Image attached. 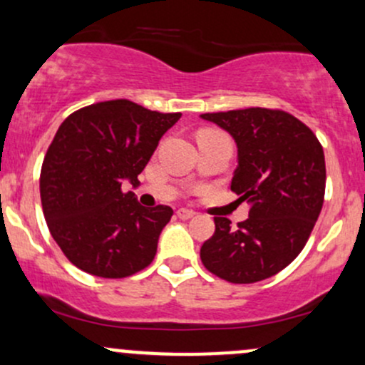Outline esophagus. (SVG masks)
Instances as JSON below:
<instances>
[{
	"label": "esophagus",
	"instance_id": "obj_1",
	"mask_svg": "<svg viewBox=\"0 0 365 365\" xmlns=\"http://www.w3.org/2000/svg\"><path fill=\"white\" fill-rule=\"evenodd\" d=\"M195 214H197V212H195V210H190V209H179L178 210V217L179 219H191Z\"/></svg>",
	"mask_w": 365,
	"mask_h": 365
}]
</instances>
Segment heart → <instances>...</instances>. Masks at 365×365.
<instances>
[{
	"label": "heart",
	"mask_w": 365,
	"mask_h": 365,
	"mask_svg": "<svg viewBox=\"0 0 365 365\" xmlns=\"http://www.w3.org/2000/svg\"><path fill=\"white\" fill-rule=\"evenodd\" d=\"M205 132H215V130H205Z\"/></svg>",
	"instance_id": "1"
}]
</instances>
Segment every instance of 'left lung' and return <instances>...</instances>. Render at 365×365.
Masks as SVG:
<instances>
[{
	"label": "left lung",
	"instance_id": "obj_1",
	"mask_svg": "<svg viewBox=\"0 0 365 365\" xmlns=\"http://www.w3.org/2000/svg\"><path fill=\"white\" fill-rule=\"evenodd\" d=\"M202 118L233 135L238 167L231 191L250 209L237 226L215 215V231L203 242L200 259L212 275L231 284L277 275L307 245L322 210V144L312 128L282 109H233Z\"/></svg>",
	"mask_w": 365,
	"mask_h": 365
}]
</instances>
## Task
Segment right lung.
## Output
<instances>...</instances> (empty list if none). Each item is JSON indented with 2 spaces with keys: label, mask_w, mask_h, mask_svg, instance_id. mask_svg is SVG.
<instances>
[{
  "label": "right lung",
  "mask_w": 365,
  "mask_h": 365,
  "mask_svg": "<svg viewBox=\"0 0 365 365\" xmlns=\"http://www.w3.org/2000/svg\"><path fill=\"white\" fill-rule=\"evenodd\" d=\"M181 113H158L127 99L71 113L43 158L40 197L50 235L76 268L103 278L135 275L155 259L174 210L148 209L121 182L144 170Z\"/></svg>",
  "instance_id": "obj_1"
}]
</instances>
